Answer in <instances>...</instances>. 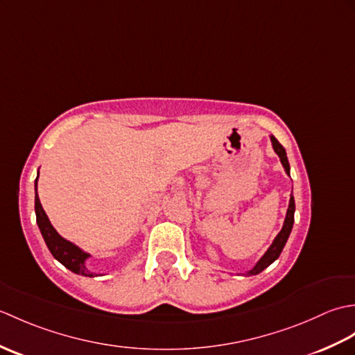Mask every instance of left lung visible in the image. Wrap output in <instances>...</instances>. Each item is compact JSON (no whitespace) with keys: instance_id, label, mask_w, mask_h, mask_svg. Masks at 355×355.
<instances>
[{"instance_id":"8db88e82","label":"left lung","mask_w":355,"mask_h":355,"mask_svg":"<svg viewBox=\"0 0 355 355\" xmlns=\"http://www.w3.org/2000/svg\"><path fill=\"white\" fill-rule=\"evenodd\" d=\"M271 143H273V149L276 150V154L279 155V158H281V163H282V166H284L285 172L288 173V175H290V163H288V158H286V153H285L284 146H282L281 143H279L275 137H271ZM293 223H294V198H293V195H291V198H290V205H288V210H286V216H285V221H284V227H282V230L279 232V235L275 238L273 244L270 245V248L267 250V253L262 256L261 261H259L258 263H256L253 270L248 271L247 276L259 275L262 270H266V268L270 266L271 262H275V261L279 258V254H281V252L284 250V245H285L286 239H288L290 233H291Z\"/></svg>"}]
</instances>
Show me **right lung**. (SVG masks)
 I'll return each instance as SVG.
<instances>
[{
    "instance_id": "obj_1",
    "label": "right lung",
    "mask_w": 355,
    "mask_h": 355,
    "mask_svg": "<svg viewBox=\"0 0 355 355\" xmlns=\"http://www.w3.org/2000/svg\"><path fill=\"white\" fill-rule=\"evenodd\" d=\"M35 187L37 189V177L35 182ZM35 212H36V223L40 225V230L42 233V238L47 244L49 250L51 254L62 263L64 267L71 270L73 273L82 275V276H89L92 277L93 273H89L85 267V259L88 258V253H84L74 244L69 243V241L64 239L59 233L55 230V227L50 224L47 214L44 212L41 206L40 197H37V191L35 195Z\"/></svg>"
}]
</instances>
